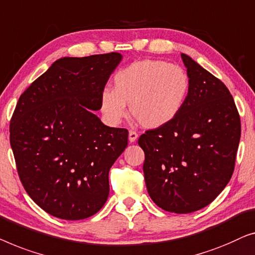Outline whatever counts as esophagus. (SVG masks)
<instances>
[{
  "mask_svg": "<svg viewBox=\"0 0 255 255\" xmlns=\"http://www.w3.org/2000/svg\"><path fill=\"white\" fill-rule=\"evenodd\" d=\"M138 137V134L134 130H129V134H128V138H129V142L130 143H134L136 139Z\"/></svg>",
  "mask_w": 255,
  "mask_h": 255,
  "instance_id": "1",
  "label": "esophagus"
}]
</instances>
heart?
Wrapping results in <instances>:
<instances>
[{
  "label": "heart",
  "instance_id": "1",
  "mask_svg": "<svg viewBox=\"0 0 255 255\" xmlns=\"http://www.w3.org/2000/svg\"><path fill=\"white\" fill-rule=\"evenodd\" d=\"M189 77L177 64L163 60L132 62L114 75L113 89H103L99 110L105 120L117 126L127 116L130 104L132 116L143 127L166 126L184 109L189 93Z\"/></svg>",
  "mask_w": 255,
  "mask_h": 255
}]
</instances>
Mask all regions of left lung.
<instances>
[{
  "instance_id": "obj_1",
  "label": "left lung",
  "mask_w": 255,
  "mask_h": 255,
  "mask_svg": "<svg viewBox=\"0 0 255 255\" xmlns=\"http://www.w3.org/2000/svg\"><path fill=\"white\" fill-rule=\"evenodd\" d=\"M189 77L184 109L138 138L150 198L175 214L200 210L221 194L235 170L240 118L224 83L181 53Z\"/></svg>"
}]
</instances>
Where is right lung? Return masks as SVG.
Returning <instances> with one entry per match:
<instances>
[{
	"mask_svg": "<svg viewBox=\"0 0 255 255\" xmlns=\"http://www.w3.org/2000/svg\"><path fill=\"white\" fill-rule=\"evenodd\" d=\"M120 53L61 57L23 95L10 123L21 184L41 209L84 220L105 204L109 172L128 144V130L104 125L99 96Z\"/></svg>",
	"mask_w": 255,
	"mask_h": 255,
	"instance_id": "1",
	"label": "right lung"
}]
</instances>
